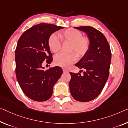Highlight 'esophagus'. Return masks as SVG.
I'll return each mask as SVG.
<instances>
[{"instance_id":"1","label":"esophagus","mask_w":128,"mask_h":128,"mask_svg":"<svg viewBox=\"0 0 128 128\" xmlns=\"http://www.w3.org/2000/svg\"><path fill=\"white\" fill-rule=\"evenodd\" d=\"M62 70H63V72H68V70L66 69H65V68H63Z\"/></svg>"}]
</instances>
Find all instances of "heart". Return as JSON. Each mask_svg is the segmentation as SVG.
Instances as JSON below:
<instances>
[{
  "mask_svg": "<svg viewBox=\"0 0 128 128\" xmlns=\"http://www.w3.org/2000/svg\"><path fill=\"white\" fill-rule=\"evenodd\" d=\"M61 40L64 42L70 43L69 54L59 53L54 58V64L63 68H68L72 64L77 60V55L79 57H83L88 52L90 48L91 41L87 36H83L80 31L75 28H68L58 33ZM49 48L53 53H57L61 49L62 44L58 36L52 34L48 41ZM75 52L76 53L73 52Z\"/></svg>",
  "mask_w": 128,
  "mask_h": 128,
  "instance_id": "b5f03b06",
  "label": "heart"
}]
</instances>
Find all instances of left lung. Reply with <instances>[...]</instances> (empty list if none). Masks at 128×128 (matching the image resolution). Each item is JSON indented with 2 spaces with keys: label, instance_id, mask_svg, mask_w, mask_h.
<instances>
[{
  "label": "left lung",
  "instance_id": "left-lung-1",
  "mask_svg": "<svg viewBox=\"0 0 128 128\" xmlns=\"http://www.w3.org/2000/svg\"><path fill=\"white\" fill-rule=\"evenodd\" d=\"M75 28L87 34L91 45L87 54L75 64L84 70L83 75L70 72V89L75 100L86 102L96 98L104 88L109 75L112 53L105 36L100 31L91 26Z\"/></svg>",
  "mask_w": 128,
  "mask_h": 128
}]
</instances>
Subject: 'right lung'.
Returning a JSON list of instances; mask_svg holds the SVG:
<instances>
[{
  "label": "right lung",
  "mask_w": 128,
  "mask_h": 128,
  "mask_svg": "<svg viewBox=\"0 0 128 128\" xmlns=\"http://www.w3.org/2000/svg\"><path fill=\"white\" fill-rule=\"evenodd\" d=\"M62 28L52 24H38L26 30L18 40L15 52V74L22 91L32 100H48L53 86L62 75L60 66L45 70L42 63L52 62L48 41L53 33Z\"/></svg>",
  "instance_id": "add662e5"
}]
</instances>
